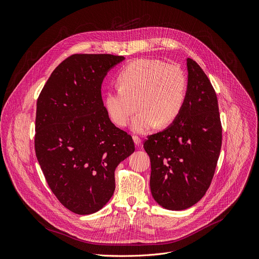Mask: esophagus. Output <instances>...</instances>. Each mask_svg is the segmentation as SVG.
<instances>
[{"label": "esophagus", "instance_id": "1", "mask_svg": "<svg viewBox=\"0 0 259 259\" xmlns=\"http://www.w3.org/2000/svg\"><path fill=\"white\" fill-rule=\"evenodd\" d=\"M133 140H134V142H135V145H136V146H138V147H139V146L141 145V139H140L138 136H134V137H133Z\"/></svg>", "mask_w": 259, "mask_h": 259}]
</instances>
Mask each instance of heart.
<instances>
[{
  "label": "heart",
  "mask_w": 259,
  "mask_h": 259,
  "mask_svg": "<svg viewBox=\"0 0 259 259\" xmlns=\"http://www.w3.org/2000/svg\"><path fill=\"white\" fill-rule=\"evenodd\" d=\"M118 88H109L104 97L106 112L117 126H125L135 112L132 131L146 134L167 126L181 114L188 92V80L179 66L157 59H138L117 75Z\"/></svg>",
  "instance_id": "heart-1"
}]
</instances>
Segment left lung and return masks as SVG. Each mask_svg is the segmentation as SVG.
<instances>
[{"instance_id":"8db88e82","label":"left lung","mask_w":259,"mask_h":259,"mask_svg":"<svg viewBox=\"0 0 259 259\" xmlns=\"http://www.w3.org/2000/svg\"><path fill=\"white\" fill-rule=\"evenodd\" d=\"M188 92L179 117L148 137L151 193L168 210H184L208 190L222 148V123L215 91L202 68L187 59Z\"/></svg>"}]
</instances>
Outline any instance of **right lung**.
Wrapping results in <instances>:
<instances>
[{
	"label": "right lung",
	"instance_id": "obj_1",
	"mask_svg": "<svg viewBox=\"0 0 259 259\" xmlns=\"http://www.w3.org/2000/svg\"><path fill=\"white\" fill-rule=\"evenodd\" d=\"M123 60L71 55L52 72L36 102L37 161L52 192L76 214L104 207L115 190V168L135 151L133 138L111 122L101 95L107 72Z\"/></svg>",
	"mask_w": 259,
	"mask_h": 259
}]
</instances>
